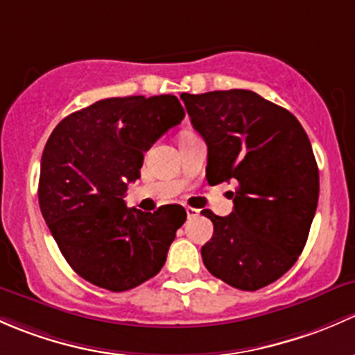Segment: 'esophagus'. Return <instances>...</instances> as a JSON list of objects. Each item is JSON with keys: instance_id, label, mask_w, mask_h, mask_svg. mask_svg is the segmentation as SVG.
Listing matches in <instances>:
<instances>
[{"instance_id": "esophagus-1", "label": "esophagus", "mask_w": 355, "mask_h": 355, "mask_svg": "<svg viewBox=\"0 0 355 355\" xmlns=\"http://www.w3.org/2000/svg\"><path fill=\"white\" fill-rule=\"evenodd\" d=\"M184 210H186V215H188V218L196 217V215L200 214V210H196V208H193V207H186Z\"/></svg>"}]
</instances>
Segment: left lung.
<instances>
[{"instance_id": "left-lung-1", "label": "left lung", "mask_w": 355, "mask_h": 355, "mask_svg": "<svg viewBox=\"0 0 355 355\" xmlns=\"http://www.w3.org/2000/svg\"><path fill=\"white\" fill-rule=\"evenodd\" d=\"M208 147L207 181H236L234 210L214 222L202 248L208 272L241 291L275 282L302 253L320 195V174L294 114L251 90L182 94Z\"/></svg>"}]
</instances>
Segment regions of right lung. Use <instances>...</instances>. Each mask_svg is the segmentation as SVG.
Returning <instances> with one entry per match:
<instances>
[{"instance_id": "add662e5", "label": "right lung", "mask_w": 355, "mask_h": 355, "mask_svg": "<svg viewBox=\"0 0 355 355\" xmlns=\"http://www.w3.org/2000/svg\"><path fill=\"white\" fill-rule=\"evenodd\" d=\"M184 118L176 96L112 97L67 116L51 133L41 160L39 205L73 270L112 292L160 272L181 205L150 211L128 208V182L140 178L144 152Z\"/></svg>"}]
</instances>
